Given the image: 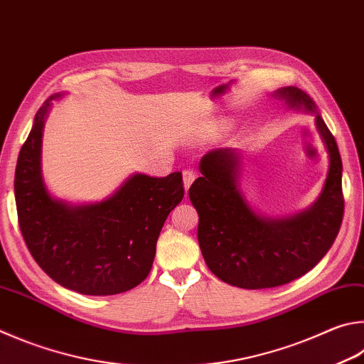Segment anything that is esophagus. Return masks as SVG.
Here are the masks:
<instances>
[{"label": "esophagus", "mask_w": 364, "mask_h": 364, "mask_svg": "<svg viewBox=\"0 0 364 364\" xmlns=\"http://www.w3.org/2000/svg\"><path fill=\"white\" fill-rule=\"evenodd\" d=\"M194 180H196V171L194 170L188 168V170L183 171V183H184V191H186V193H188L191 184L194 183Z\"/></svg>", "instance_id": "obj_1"}]
</instances>
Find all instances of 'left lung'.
Here are the masks:
<instances>
[{
  "mask_svg": "<svg viewBox=\"0 0 364 364\" xmlns=\"http://www.w3.org/2000/svg\"><path fill=\"white\" fill-rule=\"evenodd\" d=\"M274 95L288 108L315 113L328 149V176L312 207L280 220L255 213L239 189V153L232 148L205 154L199 164L202 176L189 188L199 213L197 239L208 269L229 285L247 289L287 285L307 274L331 248L343 216L342 161L333 134L306 92L289 85Z\"/></svg>",
  "mask_w": 364,
  "mask_h": 364,
  "instance_id": "1",
  "label": "left lung"
}]
</instances>
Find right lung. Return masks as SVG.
Segmentation results:
<instances>
[{
    "label": "right lung",
    "instance_id": "1",
    "mask_svg": "<svg viewBox=\"0 0 364 364\" xmlns=\"http://www.w3.org/2000/svg\"><path fill=\"white\" fill-rule=\"evenodd\" d=\"M52 95L38 109L18 153L14 193L18 226L31 256L52 280L89 296L119 294L146 279L156 243L184 196L183 176L132 175L107 200L70 205L49 194L41 173L44 119Z\"/></svg>",
    "mask_w": 364,
    "mask_h": 364
}]
</instances>
